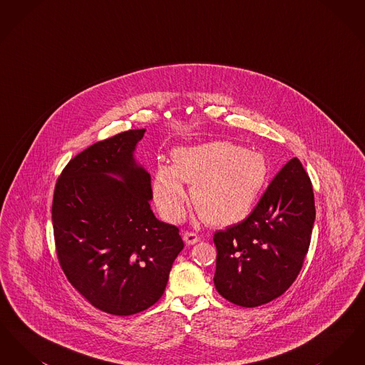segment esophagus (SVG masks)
<instances>
[{
    "label": "esophagus",
    "instance_id": "1",
    "mask_svg": "<svg viewBox=\"0 0 365 365\" xmlns=\"http://www.w3.org/2000/svg\"><path fill=\"white\" fill-rule=\"evenodd\" d=\"M201 238L195 234V232H189V231H186L185 234H183V241L187 243V245H194V243L198 242Z\"/></svg>",
    "mask_w": 365,
    "mask_h": 365
}]
</instances>
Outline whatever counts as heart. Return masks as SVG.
I'll use <instances>...</instances> for the list:
<instances>
[{"label": "heart", "instance_id": "obj_1", "mask_svg": "<svg viewBox=\"0 0 365 365\" xmlns=\"http://www.w3.org/2000/svg\"><path fill=\"white\" fill-rule=\"evenodd\" d=\"M173 165H161L153 178L157 208L170 222H179L187 202L212 226L242 220L256 202L268 175L262 155L228 140H212L175 149Z\"/></svg>", "mask_w": 365, "mask_h": 365}]
</instances>
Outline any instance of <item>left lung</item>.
<instances>
[{"label": "left lung", "mask_w": 365, "mask_h": 365, "mask_svg": "<svg viewBox=\"0 0 365 365\" xmlns=\"http://www.w3.org/2000/svg\"><path fill=\"white\" fill-rule=\"evenodd\" d=\"M314 216L311 179L294 157L245 220L213 235L217 249L213 282L219 294L245 308L283 294L302 268Z\"/></svg>", "instance_id": "obj_1"}]
</instances>
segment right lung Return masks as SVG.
<instances>
[{
    "label": "right lung",
    "mask_w": 365,
    "mask_h": 365,
    "mask_svg": "<svg viewBox=\"0 0 365 365\" xmlns=\"http://www.w3.org/2000/svg\"><path fill=\"white\" fill-rule=\"evenodd\" d=\"M145 128L100 140L73 157L53 195L60 265L103 312L128 316L156 304L185 243L150 209V174L134 157Z\"/></svg>",
    "instance_id": "add662e5"
}]
</instances>
